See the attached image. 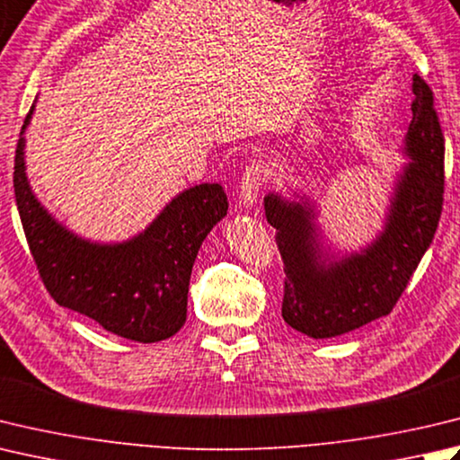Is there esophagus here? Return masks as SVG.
I'll return each instance as SVG.
<instances>
[{
    "instance_id": "obj_1",
    "label": "esophagus",
    "mask_w": 460,
    "mask_h": 460,
    "mask_svg": "<svg viewBox=\"0 0 460 460\" xmlns=\"http://www.w3.org/2000/svg\"><path fill=\"white\" fill-rule=\"evenodd\" d=\"M267 179V169L263 164L259 161H253L245 171H243L241 177V185H239V193H241V201L243 205H253L257 201V195L261 191Z\"/></svg>"
}]
</instances>
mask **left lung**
<instances>
[{"label":"left lung","instance_id":"obj_1","mask_svg":"<svg viewBox=\"0 0 460 460\" xmlns=\"http://www.w3.org/2000/svg\"><path fill=\"white\" fill-rule=\"evenodd\" d=\"M412 93L404 146L411 164L397 183L385 231L363 253L327 265L309 203L265 197L267 221L277 229L285 263L283 319L313 339L343 335L389 314L433 243L443 211L445 137L433 89L420 75L412 77Z\"/></svg>","mask_w":460,"mask_h":460}]
</instances>
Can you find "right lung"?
I'll return each mask as SVG.
<instances>
[{
    "mask_svg": "<svg viewBox=\"0 0 460 460\" xmlns=\"http://www.w3.org/2000/svg\"><path fill=\"white\" fill-rule=\"evenodd\" d=\"M31 113L33 105L22 135ZM13 169L27 245L53 301L137 343L169 339L183 327L197 251L227 215V195L219 183L177 195L135 239L99 245L61 227L35 199L25 175L23 137L17 139Z\"/></svg>",
    "mask_w": 460,
    "mask_h": 460,
    "instance_id": "obj_1",
    "label": "right lung"
}]
</instances>
